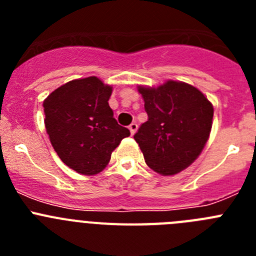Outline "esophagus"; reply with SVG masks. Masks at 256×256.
Masks as SVG:
<instances>
[{
	"label": "esophagus",
	"instance_id": "1",
	"mask_svg": "<svg viewBox=\"0 0 256 256\" xmlns=\"http://www.w3.org/2000/svg\"><path fill=\"white\" fill-rule=\"evenodd\" d=\"M137 128H138V126H137V123H136V122H133V123H130V134H134L136 130H137Z\"/></svg>",
	"mask_w": 256,
	"mask_h": 256
}]
</instances>
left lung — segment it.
I'll return each mask as SVG.
<instances>
[{
  "label": "left lung",
  "instance_id": "left-lung-1",
  "mask_svg": "<svg viewBox=\"0 0 256 256\" xmlns=\"http://www.w3.org/2000/svg\"><path fill=\"white\" fill-rule=\"evenodd\" d=\"M148 122L134 134L144 162L156 173L173 176L198 158L212 124V102L191 84L168 80L140 86Z\"/></svg>",
  "mask_w": 256,
  "mask_h": 256
}]
</instances>
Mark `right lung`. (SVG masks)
<instances>
[{
  "instance_id": "add662e5",
  "label": "right lung",
  "mask_w": 256,
  "mask_h": 256,
  "mask_svg": "<svg viewBox=\"0 0 256 256\" xmlns=\"http://www.w3.org/2000/svg\"><path fill=\"white\" fill-rule=\"evenodd\" d=\"M112 87L97 76L65 83L44 101V126L62 162L84 176L104 170L118 144L130 134L108 106Z\"/></svg>"
}]
</instances>
